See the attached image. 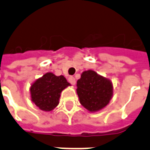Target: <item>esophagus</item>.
Here are the masks:
<instances>
[{
  "label": "esophagus",
  "instance_id": "obj_1",
  "mask_svg": "<svg viewBox=\"0 0 150 150\" xmlns=\"http://www.w3.org/2000/svg\"><path fill=\"white\" fill-rule=\"evenodd\" d=\"M68 82L71 84V85H75V79L73 76H70L68 78Z\"/></svg>",
  "mask_w": 150,
  "mask_h": 150
}]
</instances>
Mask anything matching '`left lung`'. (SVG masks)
Listing matches in <instances>:
<instances>
[{"instance_id": "left-lung-1", "label": "left lung", "mask_w": 150, "mask_h": 150, "mask_svg": "<svg viewBox=\"0 0 150 150\" xmlns=\"http://www.w3.org/2000/svg\"><path fill=\"white\" fill-rule=\"evenodd\" d=\"M76 90L81 105L93 112L102 109L109 103L113 88L110 80L89 70L81 75Z\"/></svg>"}]
</instances>
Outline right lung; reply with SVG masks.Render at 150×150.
<instances>
[{
    "mask_svg": "<svg viewBox=\"0 0 150 150\" xmlns=\"http://www.w3.org/2000/svg\"><path fill=\"white\" fill-rule=\"evenodd\" d=\"M70 86L63 75L56 76L48 72L34 82L30 86L32 101L41 110L50 112L59 104L60 93Z\"/></svg>",
    "mask_w": 150,
    "mask_h": 150,
    "instance_id": "add662e5",
    "label": "right lung"
}]
</instances>
